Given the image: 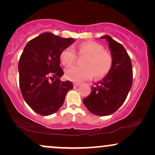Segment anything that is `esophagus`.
Segmentation results:
<instances>
[{
	"instance_id": "1",
	"label": "esophagus",
	"mask_w": 155,
	"mask_h": 155,
	"mask_svg": "<svg viewBox=\"0 0 155 155\" xmlns=\"http://www.w3.org/2000/svg\"><path fill=\"white\" fill-rule=\"evenodd\" d=\"M79 85H80V83H77V82L74 83V88H76L78 86H79Z\"/></svg>"
}]
</instances>
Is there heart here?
I'll return each instance as SVG.
<instances>
[{"mask_svg":"<svg viewBox=\"0 0 155 155\" xmlns=\"http://www.w3.org/2000/svg\"><path fill=\"white\" fill-rule=\"evenodd\" d=\"M76 55L79 58H83L80 61L81 65L67 69L65 76L71 81H81L92 76L95 79H101L111 70L113 57L111 53L104 50V47L100 44L87 41L79 44L74 49L70 47L65 48L60 53V61L63 65L69 67L76 60Z\"/></svg>","mask_w":155,"mask_h":155,"instance_id":"obj_1","label":"heart"}]
</instances>
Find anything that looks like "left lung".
Masks as SVG:
<instances>
[{"label":"left lung","instance_id":"8db88e82","mask_svg":"<svg viewBox=\"0 0 155 155\" xmlns=\"http://www.w3.org/2000/svg\"><path fill=\"white\" fill-rule=\"evenodd\" d=\"M108 42L113 65L110 72L99 82L92 85V91L83 104L91 113L108 116L124 104L133 84V67L130 56L122 44L109 35L101 37Z\"/></svg>","mask_w":155,"mask_h":155}]
</instances>
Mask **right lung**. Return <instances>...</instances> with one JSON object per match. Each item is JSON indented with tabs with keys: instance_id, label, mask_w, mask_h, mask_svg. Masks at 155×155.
<instances>
[{
	"instance_id": "obj_1",
	"label": "right lung",
	"mask_w": 155,
	"mask_h": 155,
	"mask_svg": "<svg viewBox=\"0 0 155 155\" xmlns=\"http://www.w3.org/2000/svg\"><path fill=\"white\" fill-rule=\"evenodd\" d=\"M75 41L44 33L26 44L19 61V87L23 98L35 112L48 116L63 106L71 81H61V51Z\"/></svg>"
}]
</instances>
